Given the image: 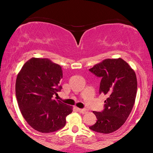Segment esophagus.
Listing matches in <instances>:
<instances>
[{
	"mask_svg": "<svg viewBox=\"0 0 153 153\" xmlns=\"http://www.w3.org/2000/svg\"><path fill=\"white\" fill-rule=\"evenodd\" d=\"M78 111L80 113H82V114H85L87 112V110L86 109H82V108H77Z\"/></svg>",
	"mask_w": 153,
	"mask_h": 153,
	"instance_id": "1",
	"label": "esophagus"
}]
</instances>
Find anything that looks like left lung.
<instances>
[{"label": "left lung", "mask_w": 153, "mask_h": 153, "mask_svg": "<svg viewBox=\"0 0 153 153\" xmlns=\"http://www.w3.org/2000/svg\"><path fill=\"white\" fill-rule=\"evenodd\" d=\"M101 78L99 94L106 95L104 109L93 111L97 121L91 130L109 134L119 129L130 114L137 90L134 70L122 58L106 59L89 69Z\"/></svg>", "instance_id": "8db88e82"}]
</instances>
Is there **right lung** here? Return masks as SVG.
<instances>
[{"label": "right lung", "instance_id": "1", "mask_svg": "<svg viewBox=\"0 0 153 153\" xmlns=\"http://www.w3.org/2000/svg\"><path fill=\"white\" fill-rule=\"evenodd\" d=\"M62 68L47 58L32 57L16 81V96L23 117L35 130L50 133L62 129L73 107L53 99L62 89Z\"/></svg>", "mask_w": 153, "mask_h": 153}]
</instances>
